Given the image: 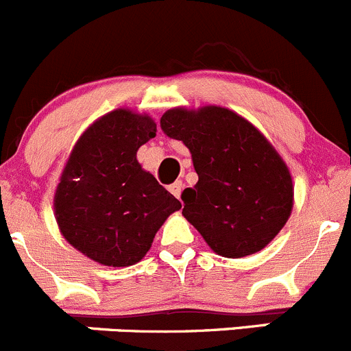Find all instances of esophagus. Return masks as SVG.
<instances>
[{"label": "esophagus", "instance_id": "1", "mask_svg": "<svg viewBox=\"0 0 351 351\" xmlns=\"http://www.w3.org/2000/svg\"><path fill=\"white\" fill-rule=\"evenodd\" d=\"M182 180H176V182H172L171 186H169V191H171L172 194L177 197V199H180V193H182Z\"/></svg>", "mask_w": 351, "mask_h": 351}]
</instances>
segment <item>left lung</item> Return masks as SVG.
Returning a JSON list of instances; mask_svg holds the SVG:
<instances>
[{"instance_id": "1", "label": "left lung", "mask_w": 351, "mask_h": 351, "mask_svg": "<svg viewBox=\"0 0 351 351\" xmlns=\"http://www.w3.org/2000/svg\"><path fill=\"white\" fill-rule=\"evenodd\" d=\"M162 131L191 152L197 182L182 193V215L225 258L265 249L289 220L293 184L273 145L225 107H182L162 116Z\"/></svg>"}]
</instances>
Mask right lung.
I'll return each mask as SVG.
<instances>
[{"label":"right lung","instance_id":"add662e5","mask_svg":"<svg viewBox=\"0 0 351 351\" xmlns=\"http://www.w3.org/2000/svg\"><path fill=\"white\" fill-rule=\"evenodd\" d=\"M150 116L116 109L80 136L59 179L54 211L62 237L106 266L140 261L176 199L136 160L141 145L155 138Z\"/></svg>","mask_w":351,"mask_h":351}]
</instances>
